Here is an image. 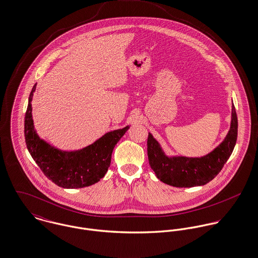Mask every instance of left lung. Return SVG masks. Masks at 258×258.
I'll list each match as a JSON object with an SVG mask.
<instances>
[{
    "label": "left lung",
    "mask_w": 258,
    "mask_h": 258,
    "mask_svg": "<svg viewBox=\"0 0 258 258\" xmlns=\"http://www.w3.org/2000/svg\"><path fill=\"white\" fill-rule=\"evenodd\" d=\"M237 139V116L231 106V120L225 140L210 153L201 157L168 156L160 143L149 133L147 155L156 177L167 185L179 188L202 186L212 181L224 167L232 153Z\"/></svg>",
    "instance_id": "left-lung-1"
}]
</instances>
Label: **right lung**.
<instances>
[{"label": "right lung", "instance_id": "add662e5", "mask_svg": "<svg viewBox=\"0 0 258 258\" xmlns=\"http://www.w3.org/2000/svg\"><path fill=\"white\" fill-rule=\"evenodd\" d=\"M36 84L29 94L25 116V138L29 152L43 174L59 187L77 189L99 182L108 171L115 144L130 128L115 130L105 134L84 148L64 151L41 140L34 130L31 101Z\"/></svg>", "mask_w": 258, "mask_h": 258}]
</instances>
